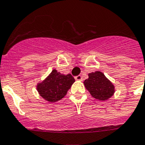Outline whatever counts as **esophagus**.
<instances>
[{
	"label": "esophagus",
	"instance_id": "1",
	"mask_svg": "<svg viewBox=\"0 0 145 145\" xmlns=\"http://www.w3.org/2000/svg\"><path fill=\"white\" fill-rule=\"evenodd\" d=\"M75 80H78V81H82V76L81 75H78V76H75Z\"/></svg>",
	"mask_w": 145,
	"mask_h": 145
}]
</instances>
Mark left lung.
<instances>
[{"label":"left lung","instance_id":"obj_1","mask_svg":"<svg viewBox=\"0 0 145 145\" xmlns=\"http://www.w3.org/2000/svg\"><path fill=\"white\" fill-rule=\"evenodd\" d=\"M84 85L94 99L100 101L108 100L115 92L113 83L99 71L88 74Z\"/></svg>","mask_w":145,"mask_h":145}]
</instances>
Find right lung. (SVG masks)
<instances>
[{"instance_id":"1","label":"right lung","mask_w":145,"mask_h":145,"mask_svg":"<svg viewBox=\"0 0 145 145\" xmlns=\"http://www.w3.org/2000/svg\"><path fill=\"white\" fill-rule=\"evenodd\" d=\"M75 82L71 74H63L53 69L43 81L38 82L36 90L41 97L54 103L62 99Z\"/></svg>"}]
</instances>
